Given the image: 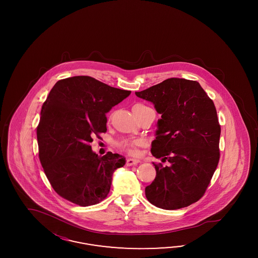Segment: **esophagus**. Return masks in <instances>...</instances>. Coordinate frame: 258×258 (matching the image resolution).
<instances>
[{
    "label": "esophagus",
    "mask_w": 258,
    "mask_h": 258,
    "mask_svg": "<svg viewBox=\"0 0 258 258\" xmlns=\"http://www.w3.org/2000/svg\"><path fill=\"white\" fill-rule=\"evenodd\" d=\"M138 163H140V161H139V160H137V159H133V158H128V159L126 160V163H125V164H126L127 166H132V165L137 164Z\"/></svg>",
    "instance_id": "esophagus-1"
}]
</instances>
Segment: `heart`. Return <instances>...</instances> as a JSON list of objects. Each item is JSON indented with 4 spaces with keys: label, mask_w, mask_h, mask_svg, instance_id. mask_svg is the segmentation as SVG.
Listing matches in <instances>:
<instances>
[{
    "label": "heart",
    "mask_w": 258,
    "mask_h": 258,
    "mask_svg": "<svg viewBox=\"0 0 258 258\" xmlns=\"http://www.w3.org/2000/svg\"><path fill=\"white\" fill-rule=\"evenodd\" d=\"M136 106L141 107V108L146 107V106H143V105H136ZM140 144L139 141H123V142L120 143L119 146L126 152H128L131 154H135L136 153V147L139 146Z\"/></svg>",
    "instance_id": "obj_1"
}]
</instances>
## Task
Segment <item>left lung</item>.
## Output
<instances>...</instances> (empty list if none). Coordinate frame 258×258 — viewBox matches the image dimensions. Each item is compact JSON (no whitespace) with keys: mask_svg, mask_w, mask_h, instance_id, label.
I'll return each instance as SVG.
<instances>
[{"mask_svg":"<svg viewBox=\"0 0 258 258\" xmlns=\"http://www.w3.org/2000/svg\"><path fill=\"white\" fill-rule=\"evenodd\" d=\"M135 94L162 115L151 153L169 163H153L156 177L145 189L148 201L165 210L198 202L219 164L220 125L214 102L199 82L184 78H168Z\"/></svg>","mask_w":258,"mask_h":258,"instance_id":"8db88e82","label":"left lung"}]
</instances>
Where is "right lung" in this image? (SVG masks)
<instances>
[{"mask_svg": "<svg viewBox=\"0 0 258 258\" xmlns=\"http://www.w3.org/2000/svg\"><path fill=\"white\" fill-rule=\"evenodd\" d=\"M131 93L78 76L57 81L43 103L37 128L39 160L52 187L71 203H100L113 172L125 165V157L98 156L90 143L94 134L107 132L106 113Z\"/></svg>", "mask_w": 258, "mask_h": 258, "instance_id": "obj_1", "label": "right lung"}]
</instances>
